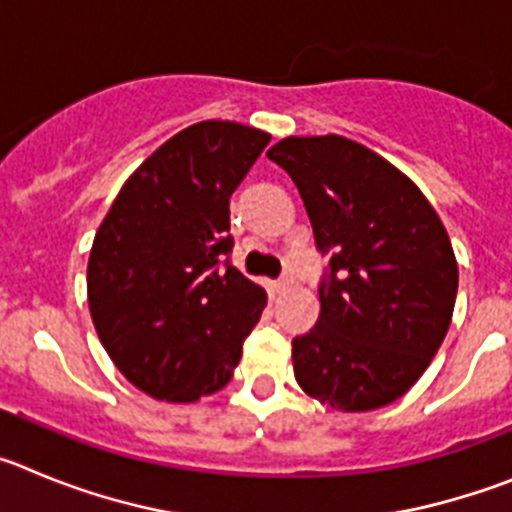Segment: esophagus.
<instances>
[{
  "mask_svg": "<svg viewBox=\"0 0 512 512\" xmlns=\"http://www.w3.org/2000/svg\"><path fill=\"white\" fill-rule=\"evenodd\" d=\"M292 284H295V277H292V274H284L282 279H277L274 289H277V292H282V289H289V287H292Z\"/></svg>",
  "mask_w": 512,
  "mask_h": 512,
  "instance_id": "obj_1",
  "label": "esophagus"
}]
</instances>
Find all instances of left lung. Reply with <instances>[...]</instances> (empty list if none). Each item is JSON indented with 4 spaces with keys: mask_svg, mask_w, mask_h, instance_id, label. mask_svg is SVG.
Listing matches in <instances>:
<instances>
[{
    "mask_svg": "<svg viewBox=\"0 0 512 512\" xmlns=\"http://www.w3.org/2000/svg\"><path fill=\"white\" fill-rule=\"evenodd\" d=\"M266 156L292 176L330 256L318 323L292 341L297 384L343 413L390 405L449 330L459 287L449 233L408 176L356 140L292 135Z\"/></svg>",
    "mask_w": 512,
    "mask_h": 512,
    "instance_id": "8db88e82",
    "label": "left lung"
}]
</instances>
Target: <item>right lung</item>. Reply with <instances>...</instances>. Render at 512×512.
I'll return each mask as SVG.
<instances>
[{"label": "right lung", "instance_id": "right-lung-1", "mask_svg": "<svg viewBox=\"0 0 512 512\" xmlns=\"http://www.w3.org/2000/svg\"><path fill=\"white\" fill-rule=\"evenodd\" d=\"M271 135L205 120L176 133L122 184L94 235L87 295L104 351L156 400L223 390L266 305L230 264V194Z\"/></svg>", "mask_w": 512, "mask_h": 512}]
</instances>
